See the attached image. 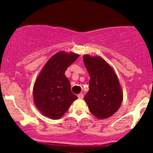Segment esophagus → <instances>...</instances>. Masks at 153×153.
I'll return each instance as SVG.
<instances>
[{
	"mask_svg": "<svg viewBox=\"0 0 153 153\" xmlns=\"http://www.w3.org/2000/svg\"><path fill=\"white\" fill-rule=\"evenodd\" d=\"M78 97L79 99H83V94H79L78 95Z\"/></svg>",
	"mask_w": 153,
	"mask_h": 153,
	"instance_id": "obj_1",
	"label": "esophagus"
}]
</instances>
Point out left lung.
I'll use <instances>...</instances> for the list:
<instances>
[{"label":"left lung","instance_id":"obj_1","mask_svg":"<svg viewBox=\"0 0 153 153\" xmlns=\"http://www.w3.org/2000/svg\"><path fill=\"white\" fill-rule=\"evenodd\" d=\"M83 61L90 75L89 91L84 100L96 118H108L118 111L123 100L118 77L102 57L84 54Z\"/></svg>","mask_w":153,"mask_h":153}]
</instances>
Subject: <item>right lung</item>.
<instances>
[{"mask_svg":"<svg viewBox=\"0 0 153 153\" xmlns=\"http://www.w3.org/2000/svg\"><path fill=\"white\" fill-rule=\"evenodd\" d=\"M79 56L73 52H57L47 61L36 79L33 88L34 102L45 117L59 119L78 99L72 93L65 72Z\"/></svg>","mask_w":153,"mask_h":153,"instance_id":"add662e5","label":"right lung"}]
</instances>
